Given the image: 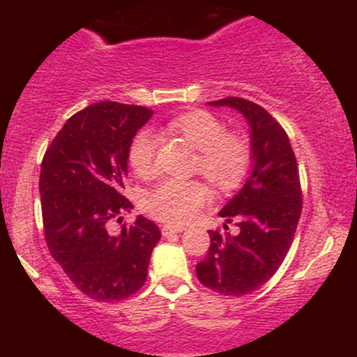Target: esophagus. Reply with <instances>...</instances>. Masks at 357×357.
I'll list each match as a JSON object with an SVG mask.
<instances>
[{"label":"esophagus","instance_id":"esophagus-1","mask_svg":"<svg viewBox=\"0 0 357 357\" xmlns=\"http://www.w3.org/2000/svg\"><path fill=\"white\" fill-rule=\"evenodd\" d=\"M184 230L183 227H173V225H165V227L161 228V233L162 236H171V235H176V233H181Z\"/></svg>","mask_w":357,"mask_h":357}]
</instances>
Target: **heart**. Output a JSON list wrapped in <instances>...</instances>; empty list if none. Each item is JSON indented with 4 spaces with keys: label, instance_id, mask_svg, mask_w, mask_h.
Returning <instances> with one entry per match:
<instances>
[{
    "label": "heart",
    "instance_id": "b5f03b06",
    "mask_svg": "<svg viewBox=\"0 0 357 357\" xmlns=\"http://www.w3.org/2000/svg\"><path fill=\"white\" fill-rule=\"evenodd\" d=\"M169 129L198 149L196 169L218 190H231L243 181L250 165L252 149L247 139L225 134V124L208 110H190L174 117ZM158 139L147 130L136 134L129 146V165L141 178L155 173ZM208 198L206 188L198 181L166 179L147 191L142 206L147 215L169 225H184L196 218Z\"/></svg>",
    "mask_w": 357,
    "mask_h": 357
}]
</instances>
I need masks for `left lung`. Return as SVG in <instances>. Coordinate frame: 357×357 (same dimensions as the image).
I'll return each mask as SVG.
<instances>
[{"label":"left lung","instance_id":"obj_1","mask_svg":"<svg viewBox=\"0 0 357 357\" xmlns=\"http://www.w3.org/2000/svg\"><path fill=\"white\" fill-rule=\"evenodd\" d=\"M210 105L236 109L247 119L252 171L220 211L228 223L235 220L240 231H208L211 243L208 255L196 265V275L221 296L241 297L260 289L284 261L301 218V179L289 136L267 110L240 97Z\"/></svg>","mask_w":357,"mask_h":357}]
</instances>
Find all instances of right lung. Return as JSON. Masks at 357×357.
Here are the masks:
<instances>
[{"label": "right lung", "mask_w": 357, "mask_h": 357, "mask_svg": "<svg viewBox=\"0 0 357 357\" xmlns=\"http://www.w3.org/2000/svg\"><path fill=\"white\" fill-rule=\"evenodd\" d=\"M153 110L97 102L65 122L40 171L43 230L56 264L82 294L99 302L124 301L147 278L161 231L137 216L119 233L112 220L132 210L122 196L129 146Z\"/></svg>", "instance_id": "obj_1"}]
</instances>
